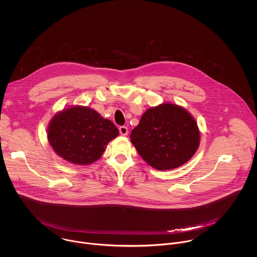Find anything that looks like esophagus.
<instances>
[{
	"label": "esophagus",
	"instance_id": "esophagus-1",
	"mask_svg": "<svg viewBox=\"0 0 257 257\" xmlns=\"http://www.w3.org/2000/svg\"><path fill=\"white\" fill-rule=\"evenodd\" d=\"M118 131H119L120 136H123V137L127 136V134H128V130H127V127H126V126H124V125L119 126V127H118Z\"/></svg>",
	"mask_w": 257,
	"mask_h": 257
}]
</instances>
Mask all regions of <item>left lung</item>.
Returning a JSON list of instances; mask_svg holds the SVG:
<instances>
[{
	"instance_id": "8db88e82",
	"label": "left lung",
	"mask_w": 257,
	"mask_h": 257,
	"mask_svg": "<svg viewBox=\"0 0 257 257\" xmlns=\"http://www.w3.org/2000/svg\"><path fill=\"white\" fill-rule=\"evenodd\" d=\"M139 154L158 170H170L186 163L200 144L194 117L173 104L147 110L131 135Z\"/></svg>"
}]
</instances>
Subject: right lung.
I'll return each instance as SVG.
<instances>
[{
    "instance_id": "1",
    "label": "right lung",
    "mask_w": 257,
    "mask_h": 257,
    "mask_svg": "<svg viewBox=\"0 0 257 257\" xmlns=\"http://www.w3.org/2000/svg\"><path fill=\"white\" fill-rule=\"evenodd\" d=\"M118 136V130L96 110L72 107L51 119L47 139L53 150L75 164H90L101 157L105 147Z\"/></svg>"
}]
</instances>
